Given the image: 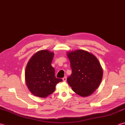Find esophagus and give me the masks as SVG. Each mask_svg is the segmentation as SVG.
<instances>
[{"mask_svg": "<svg viewBox=\"0 0 125 125\" xmlns=\"http://www.w3.org/2000/svg\"><path fill=\"white\" fill-rule=\"evenodd\" d=\"M63 81L65 82L66 81H67V77L65 76V77H63Z\"/></svg>", "mask_w": 125, "mask_h": 125, "instance_id": "esophagus-1", "label": "esophagus"}]
</instances>
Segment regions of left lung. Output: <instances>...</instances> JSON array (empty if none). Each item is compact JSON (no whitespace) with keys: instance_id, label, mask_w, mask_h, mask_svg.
Returning <instances> with one entry per match:
<instances>
[{"instance_id":"left-lung-1","label":"left lung","mask_w":125,"mask_h":125,"mask_svg":"<svg viewBox=\"0 0 125 125\" xmlns=\"http://www.w3.org/2000/svg\"><path fill=\"white\" fill-rule=\"evenodd\" d=\"M72 73L67 82L73 91L82 97L92 95L99 87L103 69L93 53L82 49L68 51Z\"/></svg>"}]
</instances>
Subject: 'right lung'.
Returning a JSON list of instances; mask_svg holds the SVG:
<instances>
[{
	"mask_svg": "<svg viewBox=\"0 0 125 125\" xmlns=\"http://www.w3.org/2000/svg\"><path fill=\"white\" fill-rule=\"evenodd\" d=\"M54 53L48 50L36 52L29 60L25 71L27 87L32 94L42 98L55 91L56 84L62 81L55 75V69L51 65Z\"/></svg>",
	"mask_w": 125,
	"mask_h": 125,
	"instance_id": "obj_1",
	"label": "right lung"
}]
</instances>
